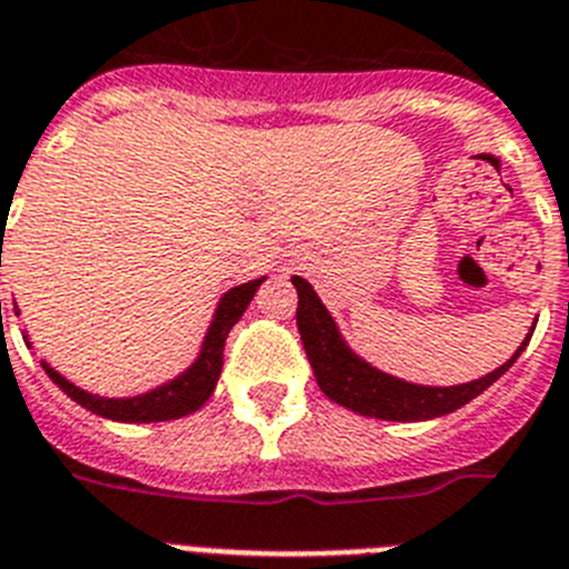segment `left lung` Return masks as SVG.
<instances>
[{
	"label": "left lung",
	"instance_id": "1",
	"mask_svg": "<svg viewBox=\"0 0 569 569\" xmlns=\"http://www.w3.org/2000/svg\"><path fill=\"white\" fill-rule=\"evenodd\" d=\"M296 293H299V308H296V325L302 333L305 353L310 359V368L317 373V382L325 395L345 409L357 411V415L377 417V420H400V423H415V420H431V417H443L449 411L460 409L478 395H483L501 373L509 371V366L521 357L527 348V339L521 342L512 357L492 373L480 377V380L463 382V386L449 388H431L415 386V382L397 380L388 373L377 371L359 359L357 353L342 342L337 331V322L331 313L319 302L308 281L293 276ZM536 331V328H532Z\"/></svg>",
	"mask_w": 569,
	"mask_h": 569
}]
</instances>
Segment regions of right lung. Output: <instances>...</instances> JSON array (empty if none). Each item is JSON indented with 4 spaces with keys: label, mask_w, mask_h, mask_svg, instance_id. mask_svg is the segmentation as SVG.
<instances>
[{
    "label": "right lung",
    "mask_w": 569,
    "mask_h": 569,
    "mask_svg": "<svg viewBox=\"0 0 569 569\" xmlns=\"http://www.w3.org/2000/svg\"><path fill=\"white\" fill-rule=\"evenodd\" d=\"M2 264V261H0ZM264 279L247 281V284H238L230 293H224V299L218 302L216 319H212L207 339L201 345V353L187 371L178 377V380L167 382V386L154 388L149 395L140 397H126V400H111V397H97L77 388L74 382H68L62 373H57L53 368H46V373L51 377L57 386L66 391L74 402H80L82 409H89L91 415H100L106 420H118V423H160V420H178V417H187L192 411H198L203 402L212 397V388L218 382V373L224 366V342L227 333H230L232 325L244 317L247 305L252 302V296L259 290V284ZM2 310V302H0Z\"/></svg>",
    "instance_id": "1"
}]
</instances>
